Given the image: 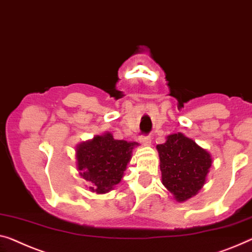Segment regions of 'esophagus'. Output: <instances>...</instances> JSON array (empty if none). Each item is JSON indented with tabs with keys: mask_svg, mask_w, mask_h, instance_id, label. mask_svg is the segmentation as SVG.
<instances>
[{
	"mask_svg": "<svg viewBox=\"0 0 252 252\" xmlns=\"http://www.w3.org/2000/svg\"><path fill=\"white\" fill-rule=\"evenodd\" d=\"M139 140H140L145 146H150V144H152V138L149 136H140Z\"/></svg>",
	"mask_w": 252,
	"mask_h": 252,
	"instance_id": "esophagus-1",
	"label": "esophagus"
}]
</instances>
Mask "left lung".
<instances>
[{"mask_svg": "<svg viewBox=\"0 0 252 252\" xmlns=\"http://www.w3.org/2000/svg\"><path fill=\"white\" fill-rule=\"evenodd\" d=\"M156 148L162 183L175 200L182 202L196 196L212 166L210 154L180 132L167 136L166 141Z\"/></svg>", "mask_w": 252, "mask_h": 252, "instance_id": "1", "label": "left lung"}]
</instances>
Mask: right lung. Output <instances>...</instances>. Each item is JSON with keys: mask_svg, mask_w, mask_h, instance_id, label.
Wrapping results in <instances>:
<instances>
[{"mask_svg": "<svg viewBox=\"0 0 252 252\" xmlns=\"http://www.w3.org/2000/svg\"><path fill=\"white\" fill-rule=\"evenodd\" d=\"M138 142L115 140L110 132L79 144L76 148L79 174L89 190L106 193L120 183Z\"/></svg>", "mask_w": 252, "mask_h": 252, "instance_id": "obj_1", "label": "right lung"}]
</instances>
